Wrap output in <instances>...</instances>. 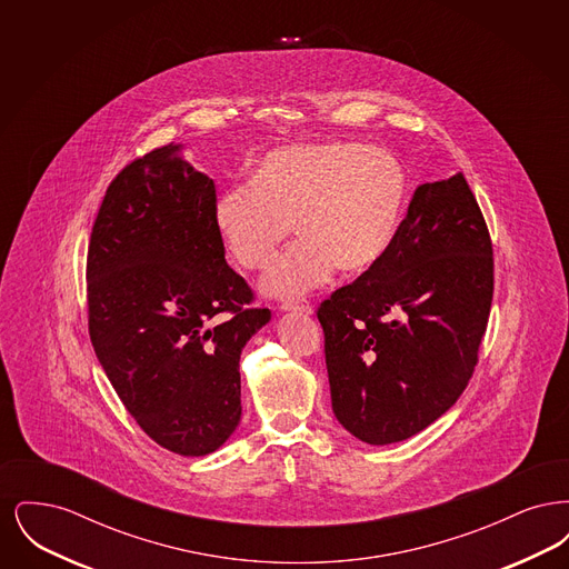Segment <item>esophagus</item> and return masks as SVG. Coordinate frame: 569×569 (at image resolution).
Here are the masks:
<instances>
[{
  "label": "esophagus",
  "mask_w": 569,
  "mask_h": 569,
  "mask_svg": "<svg viewBox=\"0 0 569 569\" xmlns=\"http://www.w3.org/2000/svg\"><path fill=\"white\" fill-rule=\"evenodd\" d=\"M281 311H297V313H313V307L307 298H290V300H283L281 305Z\"/></svg>",
  "instance_id": "1"
}]
</instances>
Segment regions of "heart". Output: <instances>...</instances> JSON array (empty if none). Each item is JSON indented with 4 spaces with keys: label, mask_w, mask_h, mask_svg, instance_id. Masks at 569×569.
<instances>
[{
    "label": "heart",
    "mask_w": 569,
    "mask_h": 569,
    "mask_svg": "<svg viewBox=\"0 0 569 569\" xmlns=\"http://www.w3.org/2000/svg\"><path fill=\"white\" fill-rule=\"evenodd\" d=\"M407 207L401 162L352 140L274 149L244 179L217 196V232L247 271L267 269L292 223L300 239L262 281L271 297L305 295L337 269H376L397 241Z\"/></svg>",
    "instance_id": "1"
}]
</instances>
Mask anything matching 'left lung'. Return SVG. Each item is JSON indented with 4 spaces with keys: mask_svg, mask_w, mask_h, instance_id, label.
Wrapping results in <instances>:
<instances>
[{
    "mask_svg": "<svg viewBox=\"0 0 569 569\" xmlns=\"http://www.w3.org/2000/svg\"><path fill=\"white\" fill-rule=\"evenodd\" d=\"M492 288L487 221L462 172L420 186L386 258L318 307L337 420L386 446L446 413L478 365Z\"/></svg>",
    "mask_w": 569,
    "mask_h": 569,
    "instance_id": "8db88e82",
    "label": "left lung"
}]
</instances>
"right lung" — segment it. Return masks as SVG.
<instances>
[{
    "mask_svg": "<svg viewBox=\"0 0 569 569\" xmlns=\"http://www.w3.org/2000/svg\"><path fill=\"white\" fill-rule=\"evenodd\" d=\"M166 144L128 163L93 221L89 337L136 425L204 457L241 420L239 358L271 311L223 258L216 183Z\"/></svg>",
    "mask_w": 569,
    "mask_h": 569,
    "instance_id": "right-lung-1",
    "label": "right lung"
}]
</instances>
